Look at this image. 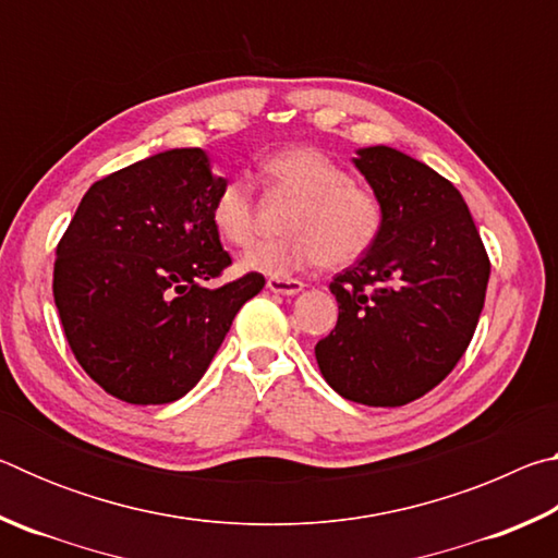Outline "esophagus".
<instances>
[{
  "instance_id": "34e87169",
  "label": "esophagus",
  "mask_w": 558,
  "mask_h": 558,
  "mask_svg": "<svg viewBox=\"0 0 558 558\" xmlns=\"http://www.w3.org/2000/svg\"><path fill=\"white\" fill-rule=\"evenodd\" d=\"M302 288V280L295 278H268V290L278 292V295H295Z\"/></svg>"
}]
</instances>
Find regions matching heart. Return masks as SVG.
<instances>
[{
  "mask_svg": "<svg viewBox=\"0 0 558 558\" xmlns=\"http://www.w3.org/2000/svg\"><path fill=\"white\" fill-rule=\"evenodd\" d=\"M272 194L298 196L286 221L290 235L258 243L241 258L243 270L272 278L327 266L342 268L364 258L381 239L386 211L372 189L317 147H290L263 162ZM260 206L243 177L223 182L211 202L216 233L231 245H248L258 233Z\"/></svg>",
  "mask_w": 558,
  "mask_h": 558,
  "instance_id": "1",
  "label": "heart"
}]
</instances>
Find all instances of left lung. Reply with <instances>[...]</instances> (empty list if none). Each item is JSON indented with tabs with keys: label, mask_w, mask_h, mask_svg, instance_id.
Masks as SVG:
<instances>
[{
	"label": "left lung",
	"mask_w": 558,
	"mask_h": 558,
	"mask_svg": "<svg viewBox=\"0 0 558 558\" xmlns=\"http://www.w3.org/2000/svg\"><path fill=\"white\" fill-rule=\"evenodd\" d=\"M354 165L386 211L379 243L329 290L339 317L315 356L349 401L403 405L446 379L485 305L489 258L468 204L436 169L393 147H364Z\"/></svg>",
	"instance_id": "1"
}]
</instances>
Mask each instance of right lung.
Listing matches in <instances>:
<instances>
[{
	"label": "right lung",
	"instance_id": "right-lung-1",
	"mask_svg": "<svg viewBox=\"0 0 558 558\" xmlns=\"http://www.w3.org/2000/svg\"><path fill=\"white\" fill-rule=\"evenodd\" d=\"M204 149H167L108 174L83 196L56 245L53 300L65 339L116 399L157 405L202 379L260 272L204 288L231 266L211 223Z\"/></svg>",
	"mask_w": 558,
	"mask_h": 558
}]
</instances>
